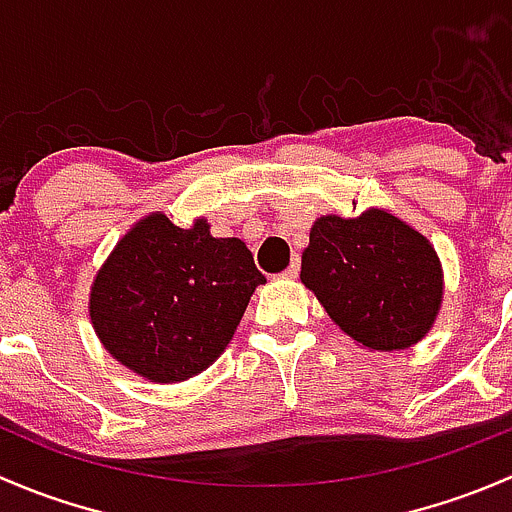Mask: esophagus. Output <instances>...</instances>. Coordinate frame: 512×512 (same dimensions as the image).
<instances>
[{
    "label": "esophagus",
    "instance_id": "34e87169",
    "mask_svg": "<svg viewBox=\"0 0 512 512\" xmlns=\"http://www.w3.org/2000/svg\"><path fill=\"white\" fill-rule=\"evenodd\" d=\"M297 275H299V257H294L292 265L282 272V277H285V280H297Z\"/></svg>",
    "mask_w": 512,
    "mask_h": 512
}]
</instances>
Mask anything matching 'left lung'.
<instances>
[{"mask_svg":"<svg viewBox=\"0 0 512 512\" xmlns=\"http://www.w3.org/2000/svg\"><path fill=\"white\" fill-rule=\"evenodd\" d=\"M302 285L369 352H401L431 332L443 304L436 247L391 210L322 215L302 252Z\"/></svg>","mask_w":512,"mask_h":512,"instance_id":"obj_1","label":"left lung"}]
</instances>
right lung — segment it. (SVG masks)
<instances>
[{"label":"right lung","instance_id":"right-lung-1","mask_svg":"<svg viewBox=\"0 0 512 512\" xmlns=\"http://www.w3.org/2000/svg\"><path fill=\"white\" fill-rule=\"evenodd\" d=\"M237 237H213L198 218L138 220L98 267L89 317L103 349L153 384L203 374L230 344L255 287L265 285Z\"/></svg>","mask_w":512,"mask_h":512}]
</instances>
